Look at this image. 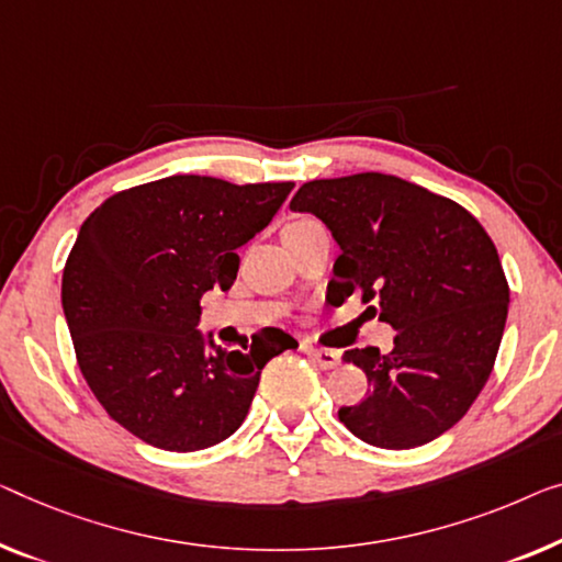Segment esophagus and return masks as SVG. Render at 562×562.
<instances>
[{
    "mask_svg": "<svg viewBox=\"0 0 562 562\" xmlns=\"http://www.w3.org/2000/svg\"><path fill=\"white\" fill-rule=\"evenodd\" d=\"M303 350L305 353L313 358V361L321 366V368H325V371H330V368H335L340 363V353L338 350H333V348H313V346H303Z\"/></svg>",
    "mask_w": 562,
    "mask_h": 562,
    "instance_id": "34e87169",
    "label": "esophagus"
}]
</instances>
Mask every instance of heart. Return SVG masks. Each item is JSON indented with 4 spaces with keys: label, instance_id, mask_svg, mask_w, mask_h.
I'll return each mask as SVG.
<instances>
[{
    "label": "heart",
    "instance_id": "heart-1",
    "mask_svg": "<svg viewBox=\"0 0 562 562\" xmlns=\"http://www.w3.org/2000/svg\"><path fill=\"white\" fill-rule=\"evenodd\" d=\"M313 224H317V222H313V220H297V222L288 224V229H303V227H313ZM288 229H284V232H288Z\"/></svg>",
    "mask_w": 562,
    "mask_h": 562
}]
</instances>
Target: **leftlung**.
I'll use <instances>...</instances> for the list:
<instances>
[{
    "mask_svg": "<svg viewBox=\"0 0 562 562\" xmlns=\"http://www.w3.org/2000/svg\"><path fill=\"white\" fill-rule=\"evenodd\" d=\"M292 212H310L340 245L328 295L361 292L396 330L391 353L353 348L371 393L338 418L381 449H414L449 431L487 383L509 288L495 241L457 201L389 173L315 179Z\"/></svg>",
    "mask_w": 562,
    "mask_h": 562,
    "instance_id": "left-lung-1",
    "label": "left lung"
}]
</instances>
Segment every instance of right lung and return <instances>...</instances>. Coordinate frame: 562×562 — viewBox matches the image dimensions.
Returning a JSON list of instances; mask_svg holds the SVG:
<instances>
[{
	"instance_id": "right-lung-1",
	"label": "right lung",
	"mask_w": 562,
	"mask_h": 562,
	"mask_svg": "<svg viewBox=\"0 0 562 562\" xmlns=\"http://www.w3.org/2000/svg\"><path fill=\"white\" fill-rule=\"evenodd\" d=\"M295 183L169 176L108 196L82 222L63 272V310L90 391L113 422L166 451L239 429L267 361L297 340L278 328L245 350L196 330L204 292L229 290L239 255Z\"/></svg>"
}]
</instances>
